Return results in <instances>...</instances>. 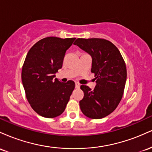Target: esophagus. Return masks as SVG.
Here are the masks:
<instances>
[{
  "instance_id": "esophagus-1",
  "label": "esophagus",
  "mask_w": 152,
  "mask_h": 152,
  "mask_svg": "<svg viewBox=\"0 0 152 152\" xmlns=\"http://www.w3.org/2000/svg\"><path fill=\"white\" fill-rule=\"evenodd\" d=\"M75 84H76V88H79L80 87V84L78 83V82H76V83H75Z\"/></svg>"
}]
</instances>
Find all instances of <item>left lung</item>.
Returning <instances> with one entry per match:
<instances>
[{
	"instance_id": "8db88e82",
	"label": "left lung",
	"mask_w": 152,
	"mask_h": 152,
	"mask_svg": "<svg viewBox=\"0 0 152 152\" xmlns=\"http://www.w3.org/2000/svg\"><path fill=\"white\" fill-rule=\"evenodd\" d=\"M92 58L96 86L81 85L84 96L79 102L83 114L93 119L109 115L121 102L126 81V67L115 45L103 38H77L74 43Z\"/></svg>"
}]
</instances>
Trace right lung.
<instances>
[{
    "label": "right lung",
    "instance_id": "right-lung-1",
    "mask_svg": "<svg viewBox=\"0 0 152 152\" xmlns=\"http://www.w3.org/2000/svg\"><path fill=\"white\" fill-rule=\"evenodd\" d=\"M76 38L47 37L31 47L22 68L23 86L28 102L40 116L54 118L62 114L75 88L73 81L54 78L61 69L66 51Z\"/></svg>",
    "mask_w": 152,
    "mask_h": 152
}]
</instances>
